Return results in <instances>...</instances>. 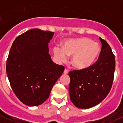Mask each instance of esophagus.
Returning <instances> with one entry per match:
<instances>
[{
    "label": "esophagus",
    "instance_id": "obj_1",
    "mask_svg": "<svg viewBox=\"0 0 123 123\" xmlns=\"http://www.w3.org/2000/svg\"><path fill=\"white\" fill-rule=\"evenodd\" d=\"M68 72H69V70L67 69H66V68H65V69H64V73L65 74H68Z\"/></svg>",
    "mask_w": 123,
    "mask_h": 123
}]
</instances>
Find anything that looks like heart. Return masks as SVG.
Wrapping results in <instances>:
<instances>
[{
	"label": "heart",
	"mask_w": 123,
	"mask_h": 123,
	"mask_svg": "<svg viewBox=\"0 0 123 123\" xmlns=\"http://www.w3.org/2000/svg\"><path fill=\"white\" fill-rule=\"evenodd\" d=\"M101 48L98 43L88 38L83 37L69 40L63 47L55 46L54 55L58 62H64L68 55H72L71 63L75 68L85 69L91 67L96 61L100 53Z\"/></svg>",
	"instance_id": "1"
}]
</instances>
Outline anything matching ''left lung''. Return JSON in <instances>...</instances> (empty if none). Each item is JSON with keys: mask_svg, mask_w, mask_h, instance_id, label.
<instances>
[{"mask_svg": "<svg viewBox=\"0 0 123 123\" xmlns=\"http://www.w3.org/2000/svg\"><path fill=\"white\" fill-rule=\"evenodd\" d=\"M102 48L98 60L87 69L69 72L70 99L80 109L98 105L111 88L115 68V55L105 40L100 37Z\"/></svg>", "mask_w": 123, "mask_h": 123, "instance_id": "obj_1", "label": "left lung"}]
</instances>
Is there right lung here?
Listing matches in <instances>:
<instances>
[{
	"mask_svg": "<svg viewBox=\"0 0 123 123\" xmlns=\"http://www.w3.org/2000/svg\"><path fill=\"white\" fill-rule=\"evenodd\" d=\"M54 33L30 30L15 39L10 50L6 64L8 80L17 98L27 106L43 103L64 70L49 54L48 43Z\"/></svg>",
	"mask_w": 123,
	"mask_h": 123,
	"instance_id": "1",
	"label": "right lung"
}]
</instances>
